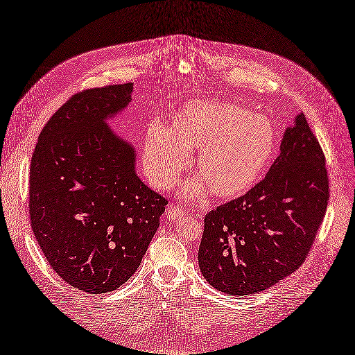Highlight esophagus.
Instances as JSON below:
<instances>
[{
	"instance_id": "esophagus-1",
	"label": "esophagus",
	"mask_w": 355,
	"mask_h": 355,
	"mask_svg": "<svg viewBox=\"0 0 355 355\" xmlns=\"http://www.w3.org/2000/svg\"><path fill=\"white\" fill-rule=\"evenodd\" d=\"M166 216L168 217V220H179L185 216V211H183L178 205H170L166 211Z\"/></svg>"
}]
</instances>
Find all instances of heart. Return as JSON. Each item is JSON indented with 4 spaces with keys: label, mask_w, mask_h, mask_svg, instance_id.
Masks as SVG:
<instances>
[{
    "label": "heart",
    "mask_w": 355,
    "mask_h": 355,
    "mask_svg": "<svg viewBox=\"0 0 355 355\" xmlns=\"http://www.w3.org/2000/svg\"><path fill=\"white\" fill-rule=\"evenodd\" d=\"M276 148V128L266 116L225 101H192L170 117L166 128L148 130L142 168L153 187L167 191L187 168L188 153L198 150L195 168L200 176L183 185L182 195L192 200L211 191L227 201L257 185Z\"/></svg>",
    "instance_id": "obj_1"
}]
</instances>
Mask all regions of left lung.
I'll return each instance as SVG.
<instances>
[{
    "instance_id": "obj_1",
    "label": "left lung",
    "mask_w": 355,
    "mask_h": 355,
    "mask_svg": "<svg viewBox=\"0 0 355 355\" xmlns=\"http://www.w3.org/2000/svg\"><path fill=\"white\" fill-rule=\"evenodd\" d=\"M329 200L324 154L302 113L286 128L266 178L204 218L200 270L213 288L250 295L307 259Z\"/></svg>"
}]
</instances>
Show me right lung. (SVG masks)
I'll use <instances>...</instances> for the list:
<instances>
[{
    "instance_id": "add662e5",
    "label": "right lung",
    "mask_w": 355,
    "mask_h": 355,
    "mask_svg": "<svg viewBox=\"0 0 355 355\" xmlns=\"http://www.w3.org/2000/svg\"><path fill=\"white\" fill-rule=\"evenodd\" d=\"M133 83L73 95L48 120L32 155L29 213L53 270L104 294L137 272L167 200L137 175L133 145L107 121L132 101Z\"/></svg>"
}]
</instances>
